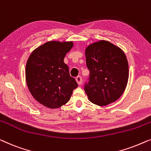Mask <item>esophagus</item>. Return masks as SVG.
I'll use <instances>...</instances> for the list:
<instances>
[{
	"label": "esophagus",
	"mask_w": 151,
	"mask_h": 151,
	"mask_svg": "<svg viewBox=\"0 0 151 151\" xmlns=\"http://www.w3.org/2000/svg\"><path fill=\"white\" fill-rule=\"evenodd\" d=\"M76 83H78V85L81 84V82H82V78H81V76H76Z\"/></svg>",
	"instance_id": "obj_1"
}]
</instances>
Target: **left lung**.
I'll return each mask as SVG.
<instances>
[{
  "label": "left lung",
  "mask_w": 151,
  "mask_h": 151,
  "mask_svg": "<svg viewBox=\"0 0 151 151\" xmlns=\"http://www.w3.org/2000/svg\"><path fill=\"white\" fill-rule=\"evenodd\" d=\"M90 70L84 90L92 103L105 106L120 98L129 78V64L122 49L105 40L94 42L86 49Z\"/></svg>",
  "instance_id": "1"
}]
</instances>
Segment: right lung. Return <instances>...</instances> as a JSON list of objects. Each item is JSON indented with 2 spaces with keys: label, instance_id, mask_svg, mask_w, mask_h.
Here are the masks:
<instances>
[{
  "label": "right lung",
  "instance_id": "right-lung-1",
  "mask_svg": "<svg viewBox=\"0 0 151 151\" xmlns=\"http://www.w3.org/2000/svg\"><path fill=\"white\" fill-rule=\"evenodd\" d=\"M73 46V42H46L34 50L27 60V86L34 99L46 107L56 109L65 105L77 88L63 62Z\"/></svg>",
  "mask_w": 151,
  "mask_h": 151
}]
</instances>
